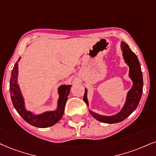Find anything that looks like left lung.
Returning a JSON list of instances; mask_svg holds the SVG:
<instances>
[{"label": "left lung", "instance_id": "left-lung-1", "mask_svg": "<svg viewBox=\"0 0 156 156\" xmlns=\"http://www.w3.org/2000/svg\"><path fill=\"white\" fill-rule=\"evenodd\" d=\"M121 49L122 51L123 57H124L125 63L129 67V76L133 82L132 88L129 90L127 95H126V102H125L124 106L118 113L112 115V116H103V115H100L98 113H96L89 110L90 114L95 119H97L99 122L106 123V124L119 123L127 118L137 108L140 99H141L142 93H143V73H142L140 63L138 61L137 55L134 54V53L132 51L127 44L124 42H122L121 43ZM87 95V90L85 88V93H84L83 100L87 105V106H89Z\"/></svg>", "mask_w": 156, "mask_h": 156}]
</instances>
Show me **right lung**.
Segmentation results:
<instances>
[{
  "instance_id": "right-lung-1",
  "label": "right lung",
  "mask_w": 156,
  "mask_h": 156,
  "mask_svg": "<svg viewBox=\"0 0 156 156\" xmlns=\"http://www.w3.org/2000/svg\"><path fill=\"white\" fill-rule=\"evenodd\" d=\"M21 57L13 66L10 80V95L13 106L24 121L32 126L39 128H46L53 126L62 118L72 85L63 84L58 87V93L59 98L58 100L57 108L55 111H45L40 114H34L25 108L24 99L18 84V63Z\"/></svg>"
}]
</instances>
